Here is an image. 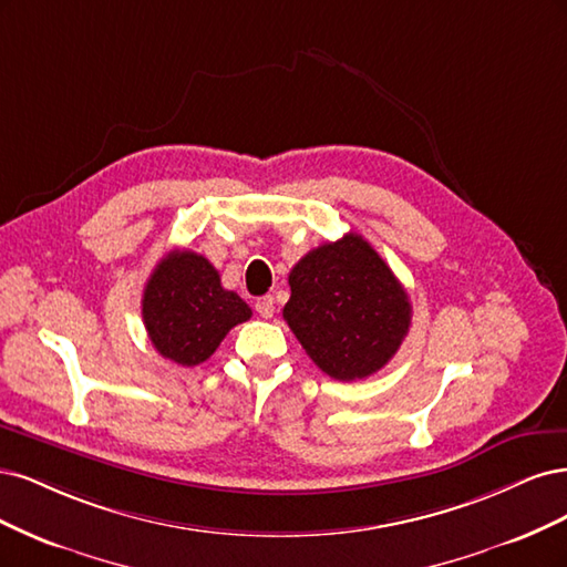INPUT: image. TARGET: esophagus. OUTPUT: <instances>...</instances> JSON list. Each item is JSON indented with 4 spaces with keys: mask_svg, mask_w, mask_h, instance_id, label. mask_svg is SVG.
<instances>
[{
    "mask_svg": "<svg viewBox=\"0 0 567 567\" xmlns=\"http://www.w3.org/2000/svg\"><path fill=\"white\" fill-rule=\"evenodd\" d=\"M254 308H257V313L261 316V318H272V313H276V301H272V297H264V299H259L257 303H254Z\"/></svg>",
    "mask_w": 567,
    "mask_h": 567,
    "instance_id": "1",
    "label": "esophagus"
}]
</instances>
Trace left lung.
Here are the masks:
<instances>
[{
    "label": "left lung",
    "mask_w": 567,
    "mask_h": 567,
    "mask_svg": "<svg viewBox=\"0 0 567 567\" xmlns=\"http://www.w3.org/2000/svg\"><path fill=\"white\" fill-rule=\"evenodd\" d=\"M282 318L318 368L339 381L379 372L408 337L412 306L362 235L310 249L289 272Z\"/></svg>",
    "instance_id": "1"
}]
</instances>
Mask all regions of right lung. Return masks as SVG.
Segmentation results:
<instances>
[{"mask_svg":"<svg viewBox=\"0 0 567 567\" xmlns=\"http://www.w3.org/2000/svg\"><path fill=\"white\" fill-rule=\"evenodd\" d=\"M143 322L155 351L184 368L205 362L251 308L221 287L218 270L188 249L164 257L143 289Z\"/></svg>","mask_w":567,"mask_h":567,"instance_id":"add662e5","label":"right lung"}]
</instances>
